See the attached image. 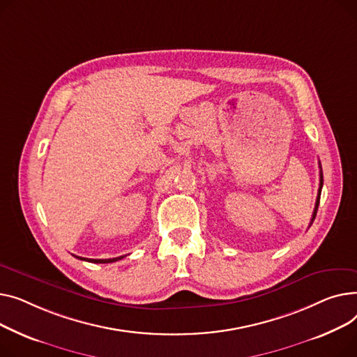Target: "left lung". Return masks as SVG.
<instances>
[{
  "label": "left lung",
  "instance_id": "left-lung-1",
  "mask_svg": "<svg viewBox=\"0 0 357 357\" xmlns=\"http://www.w3.org/2000/svg\"><path fill=\"white\" fill-rule=\"evenodd\" d=\"M319 167H320V187H319V195H317V200H316V207H314V212H312L311 223H312L314 219H316V215H317V208H319V203H320V195H321V187H323V172H321V164L320 162H319Z\"/></svg>",
  "mask_w": 357,
  "mask_h": 357
}]
</instances>
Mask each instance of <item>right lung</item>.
<instances>
[{
  "label": "right lung",
  "instance_id": "add662e5",
  "mask_svg": "<svg viewBox=\"0 0 357 357\" xmlns=\"http://www.w3.org/2000/svg\"><path fill=\"white\" fill-rule=\"evenodd\" d=\"M82 261H88V262H93V264H109V262H116L119 259H122L123 257H116V258H112V259H88V258H80V257H76Z\"/></svg>",
  "mask_w": 357,
  "mask_h": 357
}]
</instances>
